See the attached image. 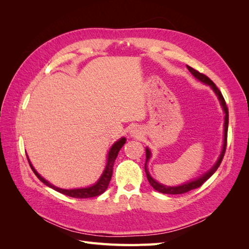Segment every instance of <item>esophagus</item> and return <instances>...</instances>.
<instances>
[{
	"instance_id": "34e87169",
	"label": "esophagus",
	"mask_w": 249,
	"mask_h": 249,
	"mask_svg": "<svg viewBox=\"0 0 249 249\" xmlns=\"http://www.w3.org/2000/svg\"><path fill=\"white\" fill-rule=\"evenodd\" d=\"M133 134H135V132H133Z\"/></svg>"
}]
</instances>
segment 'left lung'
<instances>
[{
  "mask_svg": "<svg viewBox=\"0 0 249 249\" xmlns=\"http://www.w3.org/2000/svg\"><path fill=\"white\" fill-rule=\"evenodd\" d=\"M187 69L189 70V71L193 74V76L196 78L197 80H199L200 82L205 83V84L209 85L211 88L213 89V91L216 93V95L218 96V100H219L220 102V105L221 107L224 111V137H223V145H222V150H221V154L219 156V158H218L217 162L213 165V167L211 168L208 172H206L205 175H202L201 177H199L198 178L196 179H193V180H190V182H188L186 184H183V185H179V186H175V187H170V186H166V185H162L160 183H158L156 179H154L152 178V176L149 175V172L147 170V162L149 160L150 158V150L148 149V147H146L145 152H146V161H145V172H146V177H147V179L148 182L150 184V186H152L155 190L159 191L161 193H164V194H183V193H186L188 191L190 190H193V189H196V188L200 187L203 183L206 182V180L212 177L214 175V172L218 169V167H219V165L221 164V161L223 159V156H224V153H225V149H227V142H228V127H229V109H228V106L227 104H225V101L223 99V96L220 92V90L217 88V86L214 84V82L211 80L210 78H208L206 74H203L199 71H197L196 70L192 69V67L188 66L187 65Z\"/></svg>",
  "mask_w": 249,
  "mask_h": 249,
  "instance_id": "1",
  "label": "left lung"
}]
</instances>
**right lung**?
I'll use <instances>...</instances> for the list:
<instances>
[{
	"label": "right lung",
	"instance_id": "obj_1",
	"mask_svg": "<svg viewBox=\"0 0 249 249\" xmlns=\"http://www.w3.org/2000/svg\"><path fill=\"white\" fill-rule=\"evenodd\" d=\"M125 138L123 137L120 138L119 140H117L114 144H113L109 150L108 153V159H107V164H106V168H105L104 172L102 173V176L100 178V179L97 180V182L87 188H79V189H61V188H58L54 185H52L51 183H49L47 179H44L38 172L35 170V168L33 167V165L30 162L29 158H28V161L30 166H31V169L33 170V172L35 173V176L38 178L41 182L47 185L48 187L52 188V189H54L60 193H62L64 195H67V196H71V197H74V198H89V197H94L97 196V195H101L102 193H104L105 191L107 190V188L109 186L110 183V179L112 178V172H113V165H114V162L116 160V157L119 153L120 148L124 146V144L125 143Z\"/></svg>",
	"mask_w": 249,
	"mask_h": 249
}]
</instances>
